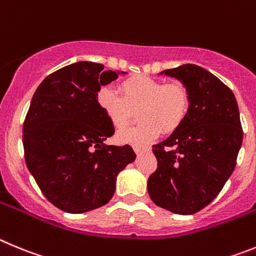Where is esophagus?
<instances>
[{"label":"esophagus","instance_id":"34e87169","mask_svg":"<svg viewBox=\"0 0 256 256\" xmlns=\"http://www.w3.org/2000/svg\"><path fill=\"white\" fill-rule=\"evenodd\" d=\"M132 148H134V152H135V153H136V154L142 153V152L145 150L144 146H140V145H134Z\"/></svg>","mask_w":256,"mask_h":256}]
</instances>
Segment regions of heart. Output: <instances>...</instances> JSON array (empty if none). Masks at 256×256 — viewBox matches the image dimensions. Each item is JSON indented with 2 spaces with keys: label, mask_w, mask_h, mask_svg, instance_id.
<instances>
[{
  "label": "heart",
  "mask_w": 256,
  "mask_h": 256,
  "mask_svg": "<svg viewBox=\"0 0 256 256\" xmlns=\"http://www.w3.org/2000/svg\"><path fill=\"white\" fill-rule=\"evenodd\" d=\"M121 96L111 88L98 93V104L114 128H123L132 122L138 111L140 124L117 134L120 142L146 144L160 131L172 134L185 122L190 110L188 89L180 82H163L149 76L136 75L121 82Z\"/></svg>",
  "instance_id": "1"
}]
</instances>
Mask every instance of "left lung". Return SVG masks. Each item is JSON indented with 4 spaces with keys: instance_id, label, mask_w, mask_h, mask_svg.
Instances as JSON below:
<instances>
[{
    "instance_id": "obj_1",
    "label": "left lung",
    "mask_w": 256,
    "mask_h": 256,
    "mask_svg": "<svg viewBox=\"0 0 256 256\" xmlns=\"http://www.w3.org/2000/svg\"><path fill=\"white\" fill-rule=\"evenodd\" d=\"M160 74L176 78L190 96L182 126L153 145L158 160L148 178L154 204L176 214H194L210 204L230 178L242 144L236 98L217 76L196 65Z\"/></svg>"
}]
</instances>
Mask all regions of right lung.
<instances>
[{"label":"right lung","mask_w":256,"mask_h":256,"mask_svg":"<svg viewBox=\"0 0 256 256\" xmlns=\"http://www.w3.org/2000/svg\"><path fill=\"white\" fill-rule=\"evenodd\" d=\"M103 68L80 61L48 75L22 125L28 170L43 195L68 213L107 204L117 174L136 158L130 145L104 144L114 128L98 104V92L126 72Z\"/></svg>","instance_id":"obj_1"}]
</instances>
